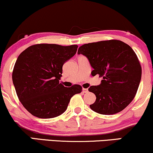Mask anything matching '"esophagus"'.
<instances>
[{"label": "esophagus", "mask_w": 153, "mask_h": 153, "mask_svg": "<svg viewBox=\"0 0 153 153\" xmlns=\"http://www.w3.org/2000/svg\"><path fill=\"white\" fill-rule=\"evenodd\" d=\"M82 91H83V92H85V93H88V88H83L82 89Z\"/></svg>", "instance_id": "34e87169"}]
</instances>
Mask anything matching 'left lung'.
<instances>
[{
  "mask_svg": "<svg viewBox=\"0 0 153 153\" xmlns=\"http://www.w3.org/2000/svg\"><path fill=\"white\" fill-rule=\"evenodd\" d=\"M78 54L88 58L94 68L92 76L102 77L101 84L88 90L96 96L91 109L100 114H114L124 109L136 96L142 68L138 56L130 46L111 39L83 44Z\"/></svg>",
  "mask_w": 153,
  "mask_h": 153,
  "instance_id": "left-lung-1",
  "label": "left lung"
}]
</instances>
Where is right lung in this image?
Masks as SVG:
<instances>
[{
	"mask_svg": "<svg viewBox=\"0 0 153 153\" xmlns=\"http://www.w3.org/2000/svg\"><path fill=\"white\" fill-rule=\"evenodd\" d=\"M78 45L38 44L29 46L17 58L13 82L25 109L41 119L56 117L66 110L71 97L82 87L65 88L59 80L63 65L76 53Z\"/></svg>",
	"mask_w": 153,
	"mask_h": 153,
	"instance_id": "1",
	"label": "right lung"
}]
</instances>
